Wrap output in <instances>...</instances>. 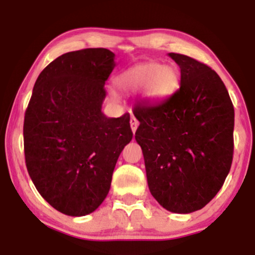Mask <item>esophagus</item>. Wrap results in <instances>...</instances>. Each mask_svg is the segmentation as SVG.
Returning a JSON list of instances; mask_svg holds the SVG:
<instances>
[{
  "instance_id": "obj_1",
  "label": "esophagus",
  "mask_w": 255,
  "mask_h": 255,
  "mask_svg": "<svg viewBox=\"0 0 255 255\" xmlns=\"http://www.w3.org/2000/svg\"><path fill=\"white\" fill-rule=\"evenodd\" d=\"M138 126H139L138 120H136L134 116L130 117V128H132V132L133 133H135V130H136V128H138Z\"/></svg>"
}]
</instances>
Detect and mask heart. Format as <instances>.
Listing matches in <instances>:
<instances>
[{"label": "heart", "mask_w": 255, "mask_h": 255, "mask_svg": "<svg viewBox=\"0 0 255 255\" xmlns=\"http://www.w3.org/2000/svg\"><path fill=\"white\" fill-rule=\"evenodd\" d=\"M179 85V72L173 66H162L156 61H147L133 66L116 78L121 91H139L150 102H158L172 96Z\"/></svg>", "instance_id": "obj_1"}]
</instances>
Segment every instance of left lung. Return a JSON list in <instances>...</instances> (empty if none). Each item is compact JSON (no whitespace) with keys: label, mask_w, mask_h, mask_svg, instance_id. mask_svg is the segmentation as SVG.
I'll list each match as a JSON object with an SVG mask.
<instances>
[{"label":"left lung","mask_w":255,"mask_h":255,"mask_svg":"<svg viewBox=\"0 0 255 255\" xmlns=\"http://www.w3.org/2000/svg\"><path fill=\"white\" fill-rule=\"evenodd\" d=\"M180 88L157 105L134 109L135 140L151 195L167 211L203 208L222 189L234 153L235 111L222 78L206 64L169 53Z\"/></svg>","instance_id":"1"}]
</instances>
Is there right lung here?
Here are the masks:
<instances>
[{"label": "right lung", "instance_id": "add662e5", "mask_svg": "<svg viewBox=\"0 0 255 255\" xmlns=\"http://www.w3.org/2000/svg\"><path fill=\"white\" fill-rule=\"evenodd\" d=\"M116 63L105 48L69 52L36 80L24 119L25 163L42 197L60 213L83 217L103 203L123 147L129 114L106 117L105 81Z\"/></svg>", "mask_w": 255, "mask_h": 255}]
</instances>
